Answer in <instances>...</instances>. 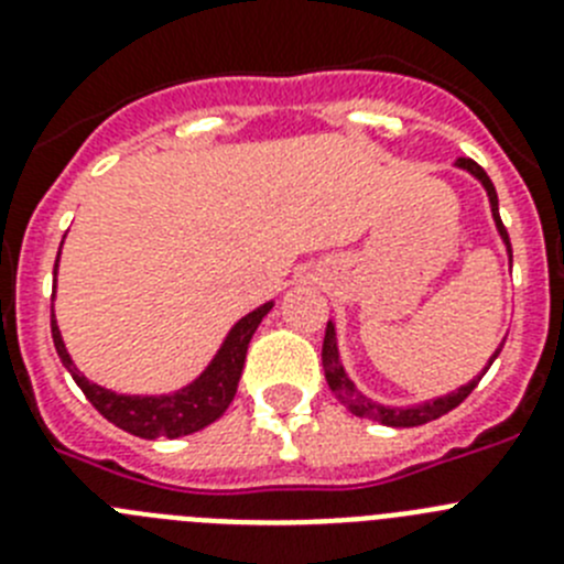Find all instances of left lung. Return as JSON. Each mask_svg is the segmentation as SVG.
Instances as JSON below:
<instances>
[{
    "label": "left lung",
    "mask_w": 564,
    "mask_h": 564,
    "mask_svg": "<svg viewBox=\"0 0 564 564\" xmlns=\"http://www.w3.org/2000/svg\"><path fill=\"white\" fill-rule=\"evenodd\" d=\"M457 166L468 169V172L475 174L477 181L486 186L488 200H491V214H495V223H497V228H500V237L506 239L508 251H511V242H508V231H506V226H502V220H500V212H497L495 183L488 181V174L482 172V166H477L471 158H457ZM500 350H502V347H497V352H500ZM497 352L491 356V361L497 358ZM491 361H488V367H491ZM322 367H325V378H327V383H330L333 395H336L338 401H341L344 406L352 412V415L367 417V421H378V423H383V426H421V423L435 421V417L446 415V412H452L455 406H460V403L466 401L468 395H471V390L477 387V381L482 378V376H477L475 381L466 383V387H460V390L452 392V395L435 398V401L421 403V406H406V410H401V406H381V403L370 401V398H364L361 392L352 387V381L347 378V372H344L341 364H338L336 333H333V325H327V330H325V344H322ZM488 367H486V370H488Z\"/></svg>",
    "instance_id": "8db88e82"
}]
</instances>
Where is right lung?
<instances>
[{
    "label": "right lung",
    "instance_id": "1",
    "mask_svg": "<svg viewBox=\"0 0 564 564\" xmlns=\"http://www.w3.org/2000/svg\"><path fill=\"white\" fill-rule=\"evenodd\" d=\"M268 311H271V305H262L253 313H248L246 318H239L237 325H234V330L228 333L226 344L220 347L217 358L208 364V370L183 392L163 398L115 395V392L101 390L98 383H89L87 378L73 367V361H69L53 311H50V330H53V344H56L58 358H62V364L69 370L73 381L82 387L87 401L93 403L109 423H115L118 430L129 432V435L134 437L154 441V437L192 435V432L203 430V426L217 421V417L228 410V403L237 395V383L239 376H242L248 344H251L253 330H257L259 322H262V316H265Z\"/></svg>",
    "mask_w": 564,
    "mask_h": 564
}]
</instances>
